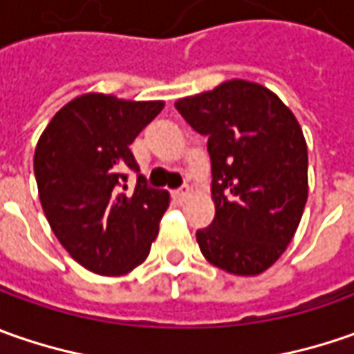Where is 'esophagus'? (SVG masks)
Listing matches in <instances>:
<instances>
[{
    "label": "esophagus",
    "instance_id": "esophagus-1",
    "mask_svg": "<svg viewBox=\"0 0 354 354\" xmlns=\"http://www.w3.org/2000/svg\"><path fill=\"white\" fill-rule=\"evenodd\" d=\"M171 195H173V198H175L177 203H183L185 198H187V197H189V195H191V191H189L187 187H183V189H177V191H173Z\"/></svg>",
    "mask_w": 354,
    "mask_h": 354
}]
</instances>
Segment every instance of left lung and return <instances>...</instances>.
Here are the masks:
<instances>
[{
  "label": "left lung",
  "mask_w": 354,
  "mask_h": 354,
  "mask_svg": "<svg viewBox=\"0 0 354 354\" xmlns=\"http://www.w3.org/2000/svg\"><path fill=\"white\" fill-rule=\"evenodd\" d=\"M175 108L209 138L214 221L197 230L198 248L228 274H262L286 252L306 209L299 122L272 90L240 78L179 98Z\"/></svg>",
  "instance_id": "8db88e82"
}]
</instances>
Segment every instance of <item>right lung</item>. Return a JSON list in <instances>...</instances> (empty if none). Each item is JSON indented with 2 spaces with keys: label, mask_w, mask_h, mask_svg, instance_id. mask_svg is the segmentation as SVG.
Masks as SVG:
<instances>
[{
  "label": "right lung",
  "mask_w": 354,
  "mask_h": 354,
  "mask_svg": "<svg viewBox=\"0 0 354 354\" xmlns=\"http://www.w3.org/2000/svg\"><path fill=\"white\" fill-rule=\"evenodd\" d=\"M88 92L64 104L35 147L41 207L64 250L100 276H124L151 250L169 193L142 175L131 193L126 169L140 171L129 143L163 110Z\"/></svg>",
  "instance_id": "right-lung-1"
}]
</instances>
